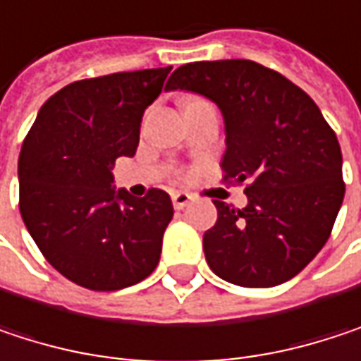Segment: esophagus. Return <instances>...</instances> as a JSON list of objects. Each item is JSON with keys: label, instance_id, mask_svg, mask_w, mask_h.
<instances>
[{"label": "esophagus", "instance_id": "esophagus-1", "mask_svg": "<svg viewBox=\"0 0 361 361\" xmlns=\"http://www.w3.org/2000/svg\"><path fill=\"white\" fill-rule=\"evenodd\" d=\"M171 200H173V207L180 211V209H183V207H188V204H190L192 196H190L188 192H173V194H171Z\"/></svg>", "mask_w": 361, "mask_h": 361}]
</instances>
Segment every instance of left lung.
<instances>
[{
	"instance_id": "left-lung-1",
	"label": "left lung",
	"mask_w": 361,
	"mask_h": 361,
	"mask_svg": "<svg viewBox=\"0 0 361 361\" xmlns=\"http://www.w3.org/2000/svg\"><path fill=\"white\" fill-rule=\"evenodd\" d=\"M165 90L219 106L224 181L247 185L245 209L213 200L217 221L202 236L209 267L249 288L295 278L326 245L345 196L341 146L316 102L252 60L183 64Z\"/></svg>"
}]
</instances>
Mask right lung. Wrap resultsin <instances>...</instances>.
<instances>
[{
  "mask_svg": "<svg viewBox=\"0 0 361 361\" xmlns=\"http://www.w3.org/2000/svg\"><path fill=\"white\" fill-rule=\"evenodd\" d=\"M171 66L75 81L37 114L20 157V215L47 263L90 290H118L159 265L173 217L167 192L144 198L112 185L118 157H133L142 114Z\"/></svg>",
  "mask_w": 361,
  "mask_h": 361,
  "instance_id": "right-lung-1",
  "label": "right lung"
}]
</instances>
